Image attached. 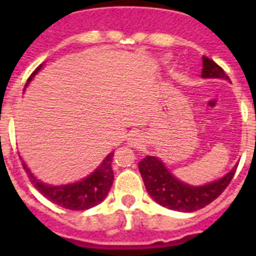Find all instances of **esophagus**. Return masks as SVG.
Masks as SVG:
<instances>
[{"label": "esophagus", "instance_id": "obj_1", "mask_svg": "<svg viewBox=\"0 0 256 256\" xmlns=\"http://www.w3.org/2000/svg\"><path fill=\"white\" fill-rule=\"evenodd\" d=\"M130 142H132V144H138V142H140V136H132V138H130Z\"/></svg>", "mask_w": 256, "mask_h": 256}]
</instances>
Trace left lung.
Returning a JSON list of instances; mask_svg holds the SVG:
<instances>
[{
    "label": "left lung",
    "mask_w": 256,
    "mask_h": 256,
    "mask_svg": "<svg viewBox=\"0 0 256 256\" xmlns=\"http://www.w3.org/2000/svg\"><path fill=\"white\" fill-rule=\"evenodd\" d=\"M203 78H224L228 80L227 74L218 64L212 60L203 56ZM140 171L144 179L146 190L156 202L160 206L175 211L192 212L199 208H203L208 203L218 198L224 188L230 184L234 176L236 166L224 175L219 180L204 184V186H190L180 182L170 174V171L164 168L162 160L156 156H146L140 160Z\"/></svg>",
    "instance_id": "left-lung-1"
}]
</instances>
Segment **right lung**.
<instances>
[{"label":"right lung","instance_id":"obj_1","mask_svg":"<svg viewBox=\"0 0 256 256\" xmlns=\"http://www.w3.org/2000/svg\"><path fill=\"white\" fill-rule=\"evenodd\" d=\"M41 66L42 65L38 66L37 69L32 73V76L28 78L26 86L29 85V82L38 73ZM112 156H114V152H110L104 158V162L100 164V168H96L92 175H88V178H85L81 182L72 183V184H66V186H49V184L40 182L38 179L34 178V175L30 172L29 168H26V164H24L26 174L29 176L30 182L33 183L34 187L46 199H49L50 202H53L54 204H58V206L68 208V210L80 211L88 210V208L96 206L108 194V191L112 188V179H114L112 170Z\"/></svg>","mask_w":256,"mask_h":256}]
</instances>
